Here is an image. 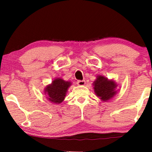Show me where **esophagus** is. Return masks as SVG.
Listing matches in <instances>:
<instances>
[{
    "instance_id": "esophagus-1",
    "label": "esophagus",
    "mask_w": 152,
    "mask_h": 152,
    "mask_svg": "<svg viewBox=\"0 0 152 152\" xmlns=\"http://www.w3.org/2000/svg\"><path fill=\"white\" fill-rule=\"evenodd\" d=\"M77 84L79 86H84L85 84H86V82L85 80H78L77 82Z\"/></svg>"
}]
</instances>
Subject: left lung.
Here are the masks:
<instances>
[{"mask_svg":"<svg viewBox=\"0 0 152 152\" xmlns=\"http://www.w3.org/2000/svg\"><path fill=\"white\" fill-rule=\"evenodd\" d=\"M93 86L95 95L104 102L111 99L117 93V91H115L117 87L116 83L104 76H97L96 80L93 82Z\"/></svg>","mask_w":152,"mask_h":152,"instance_id":"8db88e82","label":"left lung"}]
</instances>
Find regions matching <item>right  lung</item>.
<instances>
[{"label": "right lung", "instance_id": "add662e5", "mask_svg": "<svg viewBox=\"0 0 152 152\" xmlns=\"http://www.w3.org/2000/svg\"><path fill=\"white\" fill-rule=\"evenodd\" d=\"M71 85L70 82H66L61 78L54 80L52 84L48 85L45 88V94L49 101L54 104H60L65 99L68 88Z\"/></svg>", "mask_w": 152, "mask_h": 152}]
</instances>
